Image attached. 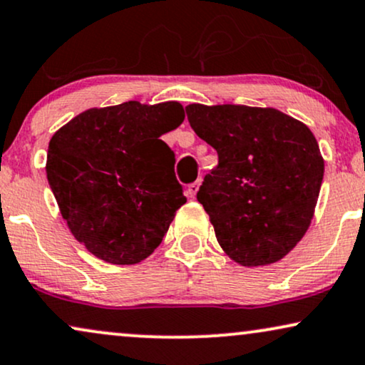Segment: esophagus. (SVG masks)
<instances>
[{
	"label": "esophagus",
	"instance_id": "esophagus-1",
	"mask_svg": "<svg viewBox=\"0 0 365 365\" xmlns=\"http://www.w3.org/2000/svg\"><path fill=\"white\" fill-rule=\"evenodd\" d=\"M198 187H200V180H197V182H193L192 185H188V195H190L192 198L195 197L198 192Z\"/></svg>",
	"mask_w": 365,
	"mask_h": 365
}]
</instances>
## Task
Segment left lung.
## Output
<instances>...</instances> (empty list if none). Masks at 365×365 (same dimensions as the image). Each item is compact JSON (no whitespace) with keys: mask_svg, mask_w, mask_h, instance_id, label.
Returning <instances> with one entry per match:
<instances>
[{"mask_svg":"<svg viewBox=\"0 0 365 365\" xmlns=\"http://www.w3.org/2000/svg\"><path fill=\"white\" fill-rule=\"evenodd\" d=\"M190 126L218 153L197 200L223 252L244 267L284 259L310 227L324 158L302 121L275 108L187 106Z\"/></svg>","mask_w":365,"mask_h":365,"instance_id":"obj_1","label":"left lung"}]
</instances>
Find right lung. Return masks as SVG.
<instances>
[{
	"label": "right lung",
	"mask_w": 365,
	"mask_h": 365,
	"mask_svg": "<svg viewBox=\"0 0 365 365\" xmlns=\"http://www.w3.org/2000/svg\"><path fill=\"white\" fill-rule=\"evenodd\" d=\"M185 120L178 101L90 108L48 145L46 178L73 237L98 259L133 265L162 244L187 202L160 140Z\"/></svg>",
	"instance_id": "obj_1"
}]
</instances>
